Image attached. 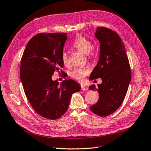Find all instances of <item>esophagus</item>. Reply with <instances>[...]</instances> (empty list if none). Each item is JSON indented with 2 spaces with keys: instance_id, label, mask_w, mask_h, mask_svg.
Instances as JSON below:
<instances>
[{
  "instance_id": "34e87169",
  "label": "esophagus",
  "mask_w": 151,
  "mask_h": 151,
  "mask_svg": "<svg viewBox=\"0 0 151 151\" xmlns=\"http://www.w3.org/2000/svg\"><path fill=\"white\" fill-rule=\"evenodd\" d=\"M81 88L82 91H86V90H87V89H88V87H87V86L81 85Z\"/></svg>"
}]
</instances>
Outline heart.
<instances>
[{
    "label": "heart",
    "instance_id": "b5f03b06",
    "mask_svg": "<svg viewBox=\"0 0 151 151\" xmlns=\"http://www.w3.org/2000/svg\"><path fill=\"white\" fill-rule=\"evenodd\" d=\"M93 42L90 39L86 38L85 36L81 35H79L73 42L72 46L76 50L82 52L87 55L89 59L94 58L96 55L94 47L93 46ZM61 60L65 66L69 65V58L67 52L64 51L61 55ZM90 71L88 68H76L70 73V76L72 78L74 79L79 82L84 81L85 77L87 76Z\"/></svg>",
    "mask_w": 151,
    "mask_h": 151
}]
</instances>
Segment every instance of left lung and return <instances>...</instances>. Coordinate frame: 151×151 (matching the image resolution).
<instances>
[{
    "instance_id": "8db88e82",
    "label": "left lung",
    "mask_w": 151,
    "mask_h": 151,
    "mask_svg": "<svg viewBox=\"0 0 151 151\" xmlns=\"http://www.w3.org/2000/svg\"><path fill=\"white\" fill-rule=\"evenodd\" d=\"M95 36L100 41V58L92 72L91 80L101 78L102 83L96 88L89 87L99 93L97 102L91 110L100 116L114 113L121 106L127 94L132 72L124 45L121 37L111 29L98 27Z\"/></svg>"
}]
</instances>
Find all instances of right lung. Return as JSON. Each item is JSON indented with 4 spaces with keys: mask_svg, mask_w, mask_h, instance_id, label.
<instances>
[{
    "mask_svg": "<svg viewBox=\"0 0 151 151\" xmlns=\"http://www.w3.org/2000/svg\"><path fill=\"white\" fill-rule=\"evenodd\" d=\"M65 32L39 33L29 41L21 59L20 78L24 94L34 110L43 117L55 120L66 113L72 94L81 87L72 79L58 85L52 81L54 72L60 71Z\"/></svg>",
    "mask_w": 151,
    "mask_h": 151,
    "instance_id": "right-lung-1",
    "label": "right lung"
}]
</instances>
